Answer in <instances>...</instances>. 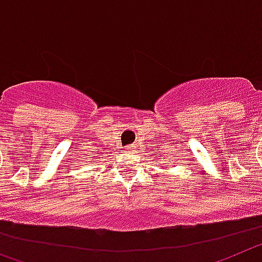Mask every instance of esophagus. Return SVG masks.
Returning a JSON list of instances; mask_svg holds the SVG:
<instances>
[{"label": "esophagus", "mask_w": 262, "mask_h": 262, "mask_svg": "<svg viewBox=\"0 0 262 262\" xmlns=\"http://www.w3.org/2000/svg\"><path fill=\"white\" fill-rule=\"evenodd\" d=\"M130 149H132V147H128V151H130Z\"/></svg>", "instance_id": "34e87169"}]
</instances>
